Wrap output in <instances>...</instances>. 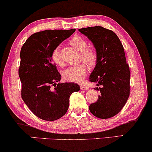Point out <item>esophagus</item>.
I'll return each instance as SVG.
<instances>
[{
  "mask_svg": "<svg viewBox=\"0 0 152 152\" xmlns=\"http://www.w3.org/2000/svg\"><path fill=\"white\" fill-rule=\"evenodd\" d=\"M80 89H81L82 90H87V89H89V87H88V86L87 85H81L80 86Z\"/></svg>",
  "mask_w": 152,
  "mask_h": 152,
  "instance_id": "1",
  "label": "esophagus"
}]
</instances>
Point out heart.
<instances>
[{
	"instance_id": "obj_1",
	"label": "heart",
	"mask_w": 152,
	"mask_h": 152,
	"mask_svg": "<svg viewBox=\"0 0 152 152\" xmlns=\"http://www.w3.org/2000/svg\"><path fill=\"white\" fill-rule=\"evenodd\" d=\"M70 44L80 51V59L83 60L90 66L96 64L98 58L96 50L93 47L87 46V43L85 39L80 36H75L71 39ZM51 58L54 63L59 66H63L64 65L58 48H56L53 50ZM87 71V65L85 63H80L79 65L67 67L62 72V75L67 81L80 82L85 78Z\"/></svg>"
}]
</instances>
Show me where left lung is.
I'll return each mask as SVG.
<instances>
[{"mask_svg":"<svg viewBox=\"0 0 152 152\" xmlns=\"http://www.w3.org/2000/svg\"><path fill=\"white\" fill-rule=\"evenodd\" d=\"M91 41L98 58L89 81L99 87L101 95L91 104L89 110L102 119L110 118L124 107L130 96V72L124 48L112 30L100 26L78 29Z\"/></svg>","mask_w":152,"mask_h":152,"instance_id":"1","label":"left lung"}]
</instances>
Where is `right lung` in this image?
<instances>
[{"label":"right lung","instance_id":"1","mask_svg":"<svg viewBox=\"0 0 152 152\" xmlns=\"http://www.w3.org/2000/svg\"><path fill=\"white\" fill-rule=\"evenodd\" d=\"M75 31V29L39 31L27 39L20 50L22 99L35 115L44 121L63 117L70 95L80 89L74 82L57 83L61 74L51 58L53 50Z\"/></svg>","mask_w":152,"mask_h":152}]
</instances>
